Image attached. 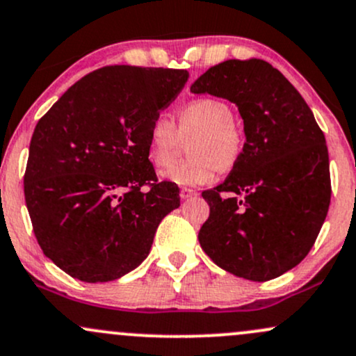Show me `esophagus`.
Wrapping results in <instances>:
<instances>
[{
  "mask_svg": "<svg viewBox=\"0 0 356 356\" xmlns=\"http://www.w3.org/2000/svg\"><path fill=\"white\" fill-rule=\"evenodd\" d=\"M179 196H181L182 201H187V199H191V197H196L197 193H196V191H193V189H181Z\"/></svg>",
  "mask_w": 356,
  "mask_h": 356,
  "instance_id": "esophagus-1",
  "label": "esophagus"
}]
</instances>
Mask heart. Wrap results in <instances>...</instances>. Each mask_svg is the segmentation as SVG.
<instances>
[{"label":"heart","instance_id":"obj_1","mask_svg":"<svg viewBox=\"0 0 356 356\" xmlns=\"http://www.w3.org/2000/svg\"><path fill=\"white\" fill-rule=\"evenodd\" d=\"M233 120L232 106L216 97L187 104L179 113L175 127L167 116H155L147 128V157L155 169H165L177 154L179 136L194 135L187 148L193 159L175 163L162 177L184 187L208 184L218 169H233L243 154V131Z\"/></svg>","mask_w":356,"mask_h":356}]
</instances>
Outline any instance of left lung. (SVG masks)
Listing matches in <instances>:
<instances>
[{"mask_svg":"<svg viewBox=\"0 0 356 356\" xmlns=\"http://www.w3.org/2000/svg\"><path fill=\"white\" fill-rule=\"evenodd\" d=\"M191 92L235 103L247 138L225 182L202 193L209 218L199 243L233 275L275 279L304 260L326 220L324 134L298 89L260 58L221 62L197 77Z\"/></svg>","mask_w":356,"mask_h":356,"instance_id":"left-lung-1","label":"left lung"}]
</instances>
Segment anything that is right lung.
<instances>
[{
  "label": "right lung",
  "instance_id": "add662e5",
  "mask_svg": "<svg viewBox=\"0 0 356 356\" xmlns=\"http://www.w3.org/2000/svg\"><path fill=\"white\" fill-rule=\"evenodd\" d=\"M187 77L177 69H97L35 127L26 208L45 257L74 279L108 282L134 270L160 221L181 206L177 184L159 182L147 157V128Z\"/></svg>",
  "mask_w": 356,
  "mask_h": 356
}]
</instances>
